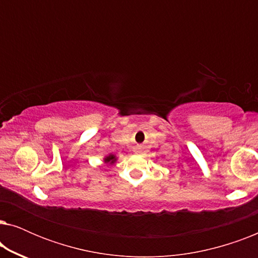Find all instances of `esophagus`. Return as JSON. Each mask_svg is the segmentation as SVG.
I'll return each mask as SVG.
<instances>
[{
  "instance_id": "esophagus-1",
  "label": "esophagus",
  "mask_w": 258,
  "mask_h": 258,
  "mask_svg": "<svg viewBox=\"0 0 258 258\" xmlns=\"http://www.w3.org/2000/svg\"><path fill=\"white\" fill-rule=\"evenodd\" d=\"M135 153H136V154H139V153H140V151H139V150H135Z\"/></svg>"
}]
</instances>
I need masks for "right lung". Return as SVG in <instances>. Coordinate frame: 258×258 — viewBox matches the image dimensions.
<instances>
[{
	"mask_svg": "<svg viewBox=\"0 0 258 258\" xmlns=\"http://www.w3.org/2000/svg\"><path fill=\"white\" fill-rule=\"evenodd\" d=\"M116 161H117V156L115 154H108L107 156L103 157V163L109 165H112Z\"/></svg>",
	"mask_w": 258,
	"mask_h": 258,
	"instance_id": "right-lung-1",
	"label": "right lung"
}]
</instances>
